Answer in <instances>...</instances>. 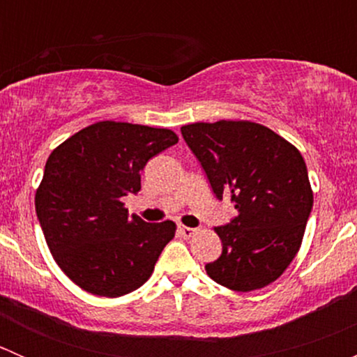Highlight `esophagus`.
Masks as SVG:
<instances>
[{
	"mask_svg": "<svg viewBox=\"0 0 357 357\" xmlns=\"http://www.w3.org/2000/svg\"><path fill=\"white\" fill-rule=\"evenodd\" d=\"M178 231H179V235L185 236V238H190V236L195 235L197 229L195 228H190V226H185V225H179L178 226Z\"/></svg>",
	"mask_w": 357,
	"mask_h": 357,
	"instance_id": "34e87169",
	"label": "esophagus"
}]
</instances>
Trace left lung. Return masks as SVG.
Here are the masks:
<instances>
[{
	"mask_svg": "<svg viewBox=\"0 0 357 357\" xmlns=\"http://www.w3.org/2000/svg\"><path fill=\"white\" fill-rule=\"evenodd\" d=\"M186 145L199 158L219 200L229 197L238 211L214 229L222 243L205 271L235 291L262 289L294 261L312 208L305 162L291 143L250 121L183 126Z\"/></svg>",
	"mask_w": 357,
	"mask_h": 357,
	"instance_id": "obj_1",
	"label": "left lung"
}]
</instances>
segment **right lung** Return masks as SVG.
Returning a JSON list of instances; mask_svg holds the SVG:
<instances>
[{"label": "right lung", "instance_id": "1", "mask_svg": "<svg viewBox=\"0 0 357 357\" xmlns=\"http://www.w3.org/2000/svg\"><path fill=\"white\" fill-rule=\"evenodd\" d=\"M176 143L171 129L102 121L48 157L36 214L53 259L82 290L121 297L150 278L176 225L129 215L121 199L142 190L146 162Z\"/></svg>", "mask_w": 357, "mask_h": 357}]
</instances>
